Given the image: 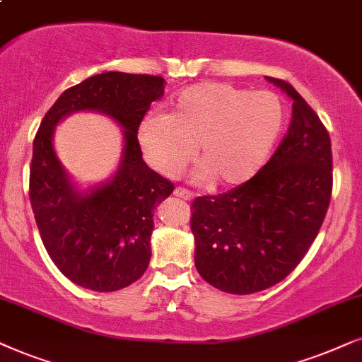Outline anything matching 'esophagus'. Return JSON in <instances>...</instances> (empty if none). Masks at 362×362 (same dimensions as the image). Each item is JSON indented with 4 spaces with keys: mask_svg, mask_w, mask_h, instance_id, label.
Returning a JSON list of instances; mask_svg holds the SVG:
<instances>
[{
    "mask_svg": "<svg viewBox=\"0 0 362 362\" xmlns=\"http://www.w3.org/2000/svg\"><path fill=\"white\" fill-rule=\"evenodd\" d=\"M173 195L178 197V199H182V200H192L195 197L194 192L187 190V189H184V187H177V189L173 190Z\"/></svg>",
    "mask_w": 362,
    "mask_h": 362,
    "instance_id": "34e87169",
    "label": "esophagus"
}]
</instances>
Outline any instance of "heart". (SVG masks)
Wrapping results in <instances>:
<instances>
[{
	"label": "heart",
	"instance_id": "1",
	"mask_svg": "<svg viewBox=\"0 0 362 362\" xmlns=\"http://www.w3.org/2000/svg\"><path fill=\"white\" fill-rule=\"evenodd\" d=\"M283 125L278 98L225 83H200L182 90L170 114H148L137 127L146 162L165 177H177L192 156L195 178L233 187L252 178L267 160Z\"/></svg>",
	"mask_w": 362,
	"mask_h": 362
}]
</instances>
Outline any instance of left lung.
Masks as SVG:
<instances>
[{
    "mask_svg": "<svg viewBox=\"0 0 362 362\" xmlns=\"http://www.w3.org/2000/svg\"><path fill=\"white\" fill-rule=\"evenodd\" d=\"M267 79L293 99L286 136L250 180L197 197L190 206L197 272L231 295H252L285 279L315 242L331 202L329 134L290 83Z\"/></svg>",
    "mask_w": 362,
    "mask_h": 362,
    "instance_id": "obj_1",
    "label": "left lung"
}]
</instances>
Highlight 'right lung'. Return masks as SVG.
<instances>
[{
	"label": "right lung",
	"mask_w": 362,
	"mask_h": 362,
	"mask_svg": "<svg viewBox=\"0 0 362 362\" xmlns=\"http://www.w3.org/2000/svg\"><path fill=\"white\" fill-rule=\"evenodd\" d=\"M163 77L103 72L72 86L47 110L33 142L30 200L47 255L76 285L117 291L132 285L151 262L153 209L173 184L144 162L137 127ZM77 110H98L124 129L119 170L109 182L77 192L52 147L55 125Z\"/></svg>",
	"instance_id": "obj_1"
}]
</instances>
